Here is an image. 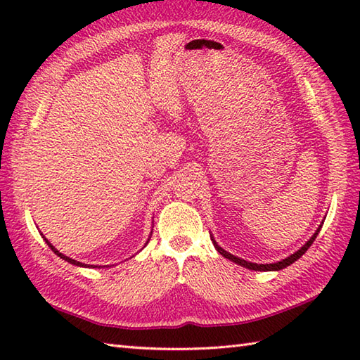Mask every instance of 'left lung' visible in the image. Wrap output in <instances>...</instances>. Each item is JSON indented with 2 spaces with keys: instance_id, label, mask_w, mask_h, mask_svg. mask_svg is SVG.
Listing matches in <instances>:
<instances>
[{
  "instance_id": "obj_1",
  "label": "left lung",
  "mask_w": 360,
  "mask_h": 360,
  "mask_svg": "<svg viewBox=\"0 0 360 360\" xmlns=\"http://www.w3.org/2000/svg\"><path fill=\"white\" fill-rule=\"evenodd\" d=\"M323 224V223H322ZM322 224H320L319 227H317V231L314 232V235L311 236V238L303 244V246L298 249L297 252H294V254H290L289 257H286V258H283L281 262H277V263H269V264H258V263H250V262H246V259H243V258H240V257H235V255H232V254H229L227 250H224L223 248L221 246H218V243L215 241V238H213V236L210 235V238H212V243H213V246H215V249L219 252L221 255H223L224 258H227V259H231V262H233V263H236V264H240V266H243V267H246V269H250V271H280V269H285L286 266H290L294 262H297L298 258H300L304 252H307L308 249H309V246L312 243H314V240L317 238V235H319V232H320V229H322Z\"/></svg>"
}]
</instances>
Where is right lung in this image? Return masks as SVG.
Listing matches in <instances>:
<instances>
[{
    "instance_id": "1",
    "label": "right lung",
    "mask_w": 360,
    "mask_h": 360,
    "mask_svg": "<svg viewBox=\"0 0 360 360\" xmlns=\"http://www.w3.org/2000/svg\"><path fill=\"white\" fill-rule=\"evenodd\" d=\"M41 235H43V233H41ZM43 238H44V236H43ZM44 241L48 243V246L52 249L53 254H56V255H57V257H60V258H63L65 262H68V263H71V264H74V266H80V267H101V266H94V264H85V263H80V262H77V259H74V258L66 257V255H63V254H62V252H58L56 248H53L52 244H51L48 240L44 238ZM148 241H150V238H148ZM148 241H147V243H148ZM147 243H145V244H147ZM103 267H105V266H103Z\"/></svg>"
}]
</instances>
